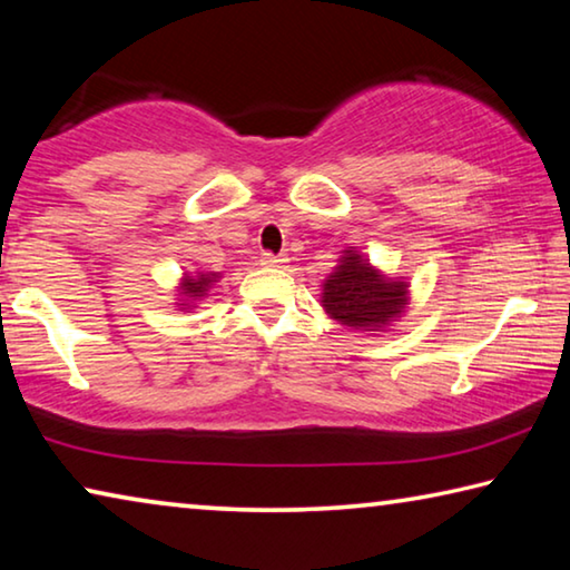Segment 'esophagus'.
Here are the masks:
<instances>
[{
	"label": "esophagus",
	"instance_id": "esophagus-1",
	"mask_svg": "<svg viewBox=\"0 0 570 570\" xmlns=\"http://www.w3.org/2000/svg\"><path fill=\"white\" fill-rule=\"evenodd\" d=\"M262 264L264 266H284L286 264V256H278V254H272V250H264Z\"/></svg>",
	"mask_w": 570,
	"mask_h": 570
}]
</instances>
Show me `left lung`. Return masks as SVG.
Returning a JSON list of instances; mask_svg holds the SVG:
<instances>
[{"label": "left lung", "mask_w": 570, "mask_h": 570, "mask_svg": "<svg viewBox=\"0 0 570 570\" xmlns=\"http://www.w3.org/2000/svg\"><path fill=\"white\" fill-rule=\"evenodd\" d=\"M407 284L387 282L364 262L360 254L346 250L342 266L326 278L322 302L334 320L354 330H374L392 322L402 312Z\"/></svg>", "instance_id": "obj_1"}]
</instances>
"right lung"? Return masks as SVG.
<instances>
[{"label":"right lung","instance_id":"add662e5","mask_svg":"<svg viewBox=\"0 0 570 570\" xmlns=\"http://www.w3.org/2000/svg\"><path fill=\"white\" fill-rule=\"evenodd\" d=\"M216 274H200L198 278H186L183 284V294L186 296H204V292H208V284L214 282Z\"/></svg>","mask_w":570,"mask_h":570}]
</instances>
